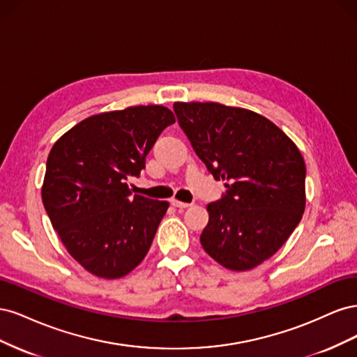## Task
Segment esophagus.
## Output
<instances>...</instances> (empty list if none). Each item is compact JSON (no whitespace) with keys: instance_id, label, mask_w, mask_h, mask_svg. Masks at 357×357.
<instances>
[{"instance_id":"34e87169","label":"esophagus","mask_w":357,"mask_h":357,"mask_svg":"<svg viewBox=\"0 0 357 357\" xmlns=\"http://www.w3.org/2000/svg\"><path fill=\"white\" fill-rule=\"evenodd\" d=\"M171 204L174 205L176 208H188V207H190V204H188V202H183V201H178V199H176V198H172V199H171Z\"/></svg>"}]
</instances>
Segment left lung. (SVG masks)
I'll list each match as a JSON object with an SVG mask.
<instances>
[{
    "label": "left lung",
    "instance_id": "obj_1",
    "mask_svg": "<svg viewBox=\"0 0 357 357\" xmlns=\"http://www.w3.org/2000/svg\"><path fill=\"white\" fill-rule=\"evenodd\" d=\"M178 123L226 193L207 205L201 244L232 271L261 265L295 231L305 210V162L262 114L219 102H174Z\"/></svg>",
    "mask_w": 357,
    "mask_h": 357
}]
</instances>
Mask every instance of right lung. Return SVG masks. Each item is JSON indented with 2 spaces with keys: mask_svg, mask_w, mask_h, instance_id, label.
Here are the masks:
<instances>
[{
  "mask_svg": "<svg viewBox=\"0 0 357 357\" xmlns=\"http://www.w3.org/2000/svg\"><path fill=\"white\" fill-rule=\"evenodd\" d=\"M176 122L164 105L93 114L53 144L41 186L52 226L86 271L107 280L142 264L169 204L132 195L158 137Z\"/></svg>",
  "mask_w": 357,
  "mask_h": 357,
  "instance_id": "add662e5",
  "label": "right lung"
}]
</instances>
